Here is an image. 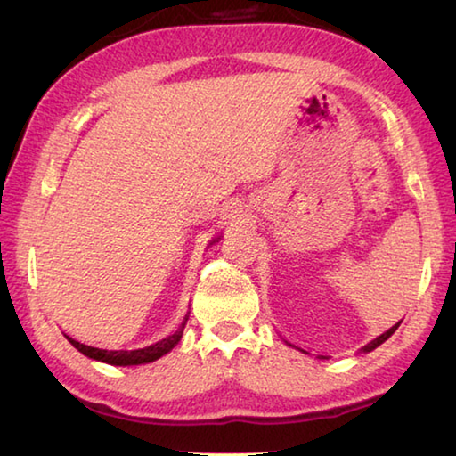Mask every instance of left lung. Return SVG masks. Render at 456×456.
I'll return each instance as SVG.
<instances>
[{"instance_id":"left-lung-1","label":"left lung","mask_w":456,"mask_h":456,"mask_svg":"<svg viewBox=\"0 0 456 456\" xmlns=\"http://www.w3.org/2000/svg\"><path fill=\"white\" fill-rule=\"evenodd\" d=\"M398 326H400V322L398 323H395V326H392L390 330H386L384 331V334L382 336H378L376 339H372V342H370V344H366L364 346V348H362V352H372V350H376L378 348V346H380V344H384L386 342V339H388L392 334H395V331L398 330ZM291 346V344H289ZM293 348H297V346H293ZM297 350H302V348H297ZM304 354H307L305 350H302ZM320 358H326V356H320Z\"/></svg>"}]
</instances>
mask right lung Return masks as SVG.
<instances>
[{
	"label": "right lung",
	"mask_w": 456,
	"mask_h": 456,
	"mask_svg": "<svg viewBox=\"0 0 456 456\" xmlns=\"http://www.w3.org/2000/svg\"><path fill=\"white\" fill-rule=\"evenodd\" d=\"M187 320H189V314L184 315L183 323L175 334L167 336L160 339V342L146 346V348H141V350H100V348H92V346H86V344H80L78 339H74L70 336H66V339L74 346L76 350L82 352L84 356H88L92 360L104 362V364H112V366H138V364H149V362L159 360L160 356H165V354L171 352L183 338V330Z\"/></svg>",
	"instance_id": "right-lung-1"
}]
</instances>
